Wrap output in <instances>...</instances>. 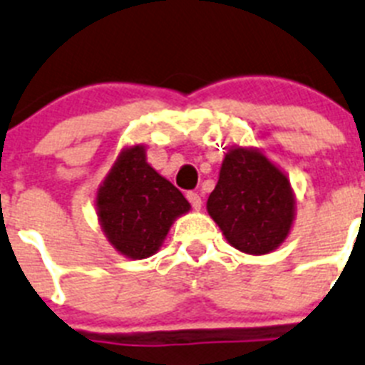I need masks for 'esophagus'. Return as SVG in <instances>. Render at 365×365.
<instances>
[{"label":"esophagus","instance_id":"esophagus-1","mask_svg":"<svg viewBox=\"0 0 365 365\" xmlns=\"http://www.w3.org/2000/svg\"><path fill=\"white\" fill-rule=\"evenodd\" d=\"M187 200L191 202L192 209H196V211H198V209H202V196L198 195V192H195V191L187 192Z\"/></svg>","mask_w":365,"mask_h":365}]
</instances>
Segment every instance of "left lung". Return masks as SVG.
I'll list each match as a JSON object with an SVG mask.
<instances>
[{
    "mask_svg": "<svg viewBox=\"0 0 365 365\" xmlns=\"http://www.w3.org/2000/svg\"><path fill=\"white\" fill-rule=\"evenodd\" d=\"M290 182L253 148H231L207 198L211 215L233 248L264 255L283 244L294 222Z\"/></svg>",
    "mask_w": 365,
    "mask_h": 365,
    "instance_id": "left-lung-1",
    "label": "left lung"
}]
</instances>
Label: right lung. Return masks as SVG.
<instances>
[{
  "mask_svg": "<svg viewBox=\"0 0 365 365\" xmlns=\"http://www.w3.org/2000/svg\"><path fill=\"white\" fill-rule=\"evenodd\" d=\"M189 209L185 196L147 163L141 145L119 154L97 191L104 235L128 259L154 255L173 222Z\"/></svg>",
  "mask_w": 365,
  "mask_h": 365,
  "instance_id": "right-lung-1",
  "label": "right lung"
}]
</instances>
